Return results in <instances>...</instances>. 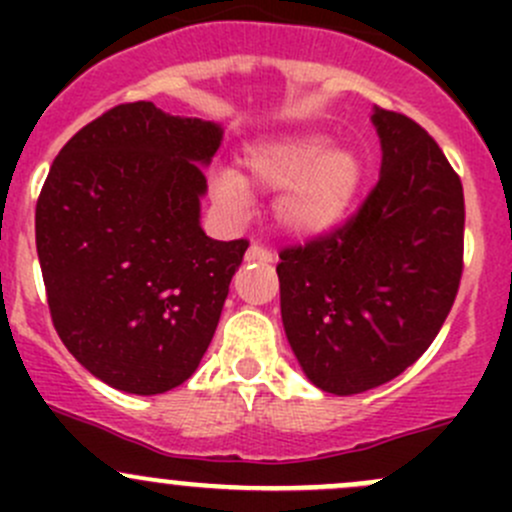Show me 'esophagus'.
Returning a JSON list of instances; mask_svg holds the SVG:
<instances>
[{"label":"esophagus","mask_w":512,"mask_h":512,"mask_svg":"<svg viewBox=\"0 0 512 512\" xmlns=\"http://www.w3.org/2000/svg\"><path fill=\"white\" fill-rule=\"evenodd\" d=\"M247 260L250 262H272L275 260V252L267 250L265 245H250V250H247Z\"/></svg>","instance_id":"1"}]
</instances>
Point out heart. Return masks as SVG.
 I'll use <instances>...</instances> for the list:
<instances>
[{
  "mask_svg": "<svg viewBox=\"0 0 512 512\" xmlns=\"http://www.w3.org/2000/svg\"><path fill=\"white\" fill-rule=\"evenodd\" d=\"M245 168L262 188L280 190L277 215L287 230L317 235L329 230L352 208L361 165L352 151L329 148L322 136H285L255 143L245 151ZM213 193L225 208L247 203V185L235 170L213 175Z\"/></svg>",
  "mask_w": 512,
  "mask_h": 512,
  "instance_id": "obj_1",
  "label": "heart"
}]
</instances>
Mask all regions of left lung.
Returning <instances> with one entry per match:
<instances>
[{"mask_svg": "<svg viewBox=\"0 0 512 512\" xmlns=\"http://www.w3.org/2000/svg\"><path fill=\"white\" fill-rule=\"evenodd\" d=\"M381 175L332 232L280 252L282 324L327 394L396 379L441 332L463 275V185L414 118L374 106Z\"/></svg>", "mask_w": 512, "mask_h": 512, "instance_id": "1", "label": "left lung"}]
</instances>
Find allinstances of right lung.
<instances>
[{
  "label": "right lung",
  "instance_id": "right-lung-1",
  "mask_svg": "<svg viewBox=\"0 0 512 512\" xmlns=\"http://www.w3.org/2000/svg\"><path fill=\"white\" fill-rule=\"evenodd\" d=\"M218 123L121 103L59 151L36 200L51 322L103 384L163 394L193 376L247 240L200 227Z\"/></svg>",
  "mask_w": 512,
  "mask_h": 512
}]
</instances>
